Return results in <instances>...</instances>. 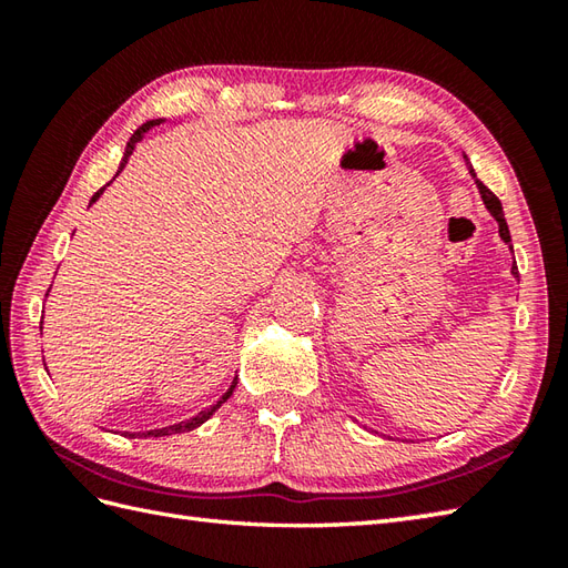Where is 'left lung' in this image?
<instances>
[{
    "mask_svg": "<svg viewBox=\"0 0 568 568\" xmlns=\"http://www.w3.org/2000/svg\"><path fill=\"white\" fill-rule=\"evenodd\" d=\"M470 171V175L476 178V173H474V168H468ZM476 185H478V192H480V197H484V204L488 207V212L496 216V222H498V232H500V239L505 241V244H508L510 241V229H508V222H505V214H503V204H500V200L493 195V192L480 183V180L476 178ZM513 275L515 277H520V273H517V263H513Z\"/></svg>",
    "mask_w": 568,
    "mask_h": 568,
    "instance_id": "8db88e82",
    "label": "left lung"
}]
</instances>
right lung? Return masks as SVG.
<instances>
[{
  "label": "right lung",
  "instance_id": "obj_1",
  "mask_svg": "<svg viewBox=\"0 0 568 568\" xmlns=\"http://www.w3.org/2000/svg\"><path fill=\"white\" fill-rule=\"evenodd\" d=\"M163 122V119H151V122H146V124H141L136 131H134V136L129 139V143H126V151H124V159H122V163H119V171H116V175L124 171V165H126V161H129V155L134 153V149H136V143L143 139V134H146L149 129H153V126H159ZM110 185V183H106ZM106 185L104 187H100L98 192H94L92 195V200H90V204L92 202H98V197L102 195V192L106 190ZM234 388H236V383H232V388H229L220 400H216V405H212V407H207V409H202V413H197L195 417H190V419H185V422H178V425H171V427H163V429H151V432H134L131 434L129 432V437H168V434H180V432H190V429H195V427H200L202 422H207L212 415H214V409L220 407L222 403H226L229 397H232V393H234Z\"/></svg>",
  "mask_w": 568,
  "mask_h": 568
}]
</instances>
